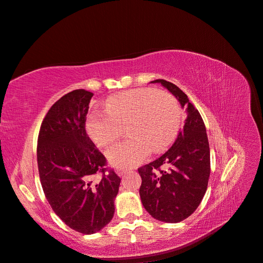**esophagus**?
<instances>
[{"label":"esophagus","instance_id":"esophagus-1","mask_svg":"<svg viewBox=\"0 0 263 263\" xmlns=\"http://www.w3.org/2000/svg\"><path fill=\"white\" fill-rule=\"evenodd\" d=\"M126 172H127V170H122V168H118V170H117V174H118L119 176H123L124 174H126Z\"/></svg>","mask_w":263,"mask_h":263}]
</instances>
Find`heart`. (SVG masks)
<instances>
[{
	"label": "heart",
	"mask_w": 263,
	"mask_h": 263,
	"mask_svg": "<svg viewBox=\"0 0 263 263\" xmlns=\"http://www.w3.org/2000/svg\"><path fill=\"white\" fill-rule=\"evenodd\" d=\"M127 125L130 139L112 145L107 151L111 165L133 167L148 154L161 152L175 139L181 125V108L173 96L151 88L132 89L106 100V112H90L87 131L95 143L110 145Z\"/></svg>",
	"instance_id": "obj_1"
}]
</instances>
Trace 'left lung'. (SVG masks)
Here are the masks:
<instances>
[{
	"instance_id": "8db88e82",
	"label": "left lung",
	"mask_w": 263,
	"mask_h": 263,
	"mask_svg": "<svg viewBox=\"0 0 263 263\" xmlns=\"http://www.w3.org/2000/svg\"><path fill=\"white\" fill-rule=\"evenodd\" d=\"M186 109L182 131L167 152L139 168L140 197L153 218L175 223L190 217L207 191L211 174V151L204 121L187 96L174 84L156 79Z\"/></svg>"
}]
</instances>
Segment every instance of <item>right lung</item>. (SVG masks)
<instances>
[{"instance_id":"add662e5","label":"right lung","mask_w":263,"mask_h":263,"mask_svg":"<svg viewBox=\"0 0 263 263\" xmlns=\"http://www.w3.org/2000/svg\"><path fill=\"white\" fill-rule=\"evenodd\" d=\"M92 96L85 89L63 96L47 112L37 141L45 196L67 226L85 235L100 231L114 218L121 182L112 170L107 173L106 157L86 132Z\"/></svg>"}]
</instances>
